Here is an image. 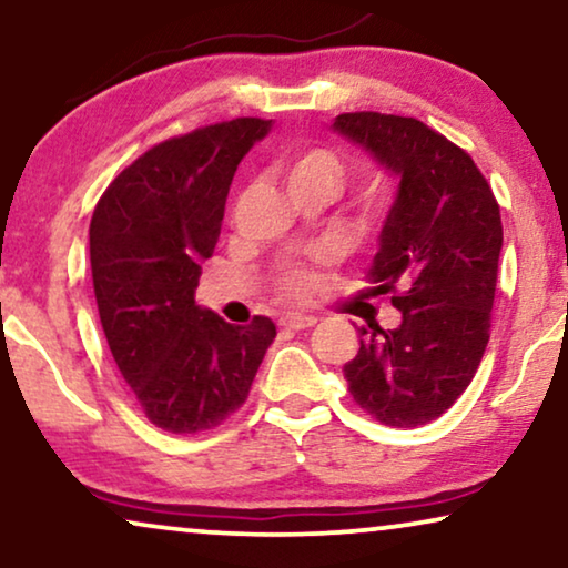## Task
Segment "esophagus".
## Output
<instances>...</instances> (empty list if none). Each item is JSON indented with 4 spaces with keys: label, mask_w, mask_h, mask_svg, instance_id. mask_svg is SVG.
Returning <instances> with one entry per match:
<instances>
[{
    "label": "esophagus",
    "mask_w": 568,
    "mask_h": 568,
    "mask_svg": "<svg viewBox=\"0 0 568 568\" xmlns=\"http://www.w3.org/2000/svg\"><path fill=\"white\" fill-rule=\"evenodd\" d=\"M278 323H282L284 328L305 331V328H313V325L317 323V317H313V315H302V313H286Z\"/></svg>",
    "instance_id": "obj_1"
}]
</instances>
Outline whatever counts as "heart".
Listing matches in <instances>:
<instances>
[{
  "label": "heart",
  "mask_w": 568,
  "mask_h": 568,
  "mask_svg": "<svg viewBox=\"0 0 568 568\" xmlns=\"http://www.w3.org/2000/svg\"><path fill=\"white\" fill-rule=\"evenodd\" d=\"M284 183L290 193L317 191L333 196L344 185V162L328 146H294L278 158ZM315 276L302 266H290L278 278V290L286 300H302L313 292Z\"/></svg>",
  "instance_id": "heart-1"
}]
</instances>
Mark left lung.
<instances>
[{"label": "left lung", "instance_id": "left-lung-1", "mask_svg": "<svg viewBox=\"0 0 568 568\" xmlns=\"http://www.w3.org/2000/svg\"><path fill=\"white\" fill-rule=\"evenodd\" d=\"M333 131L398 181L367 271L390 292L398 328H359L344 367L356 406L387 426H422L470 385L488 344L501 214L468 152L416 119L341 113Z\"/></svg>", "mask_w": 568, "mask_h": 568}]
</instances>
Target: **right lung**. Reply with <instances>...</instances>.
<instances>
[{
  "label": "right lung",
  "mask_w": 568,
  "mask_h": 568,
  "mask_svg": "<svg viewBox=\"0 0 568 568\" xmlns=\"http://www.w3.org/2000/svg\"><path fill=\"white\" fill-rule=\"evenodd\" d=\"M271 121L235 119L168 139L98 201L90 263L100 323L144 416L170 434L220 426L247 400L276 325L224 323L196 305L240 160Z\"/></svg>",
  "instance_id": "obj_1"
}]
</instances>
